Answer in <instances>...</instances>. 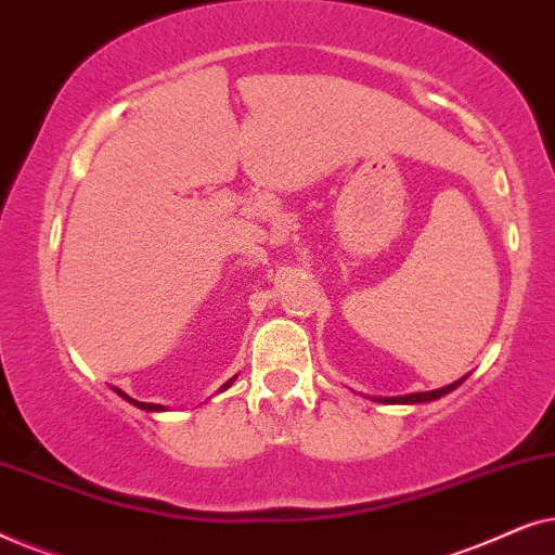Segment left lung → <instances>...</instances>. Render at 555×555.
<instances>
[{"instance_id":"left-lung-1","label":"left lung","mask_w":555,"mask_h":555,"mask_svg":"<svg viewBox=\"0 0 555 555\" xmlns=\"http://www.w3.org/2000/svg\"><path fill=\"white\" fill-rule=\"evenodd\" d=\"M462 384L454 382L450 386H442V389H435V391H422V393H406V397H393V399H376V401H389V404H420V401H435L439 397H444V393H450L452 389H457V386Z\"/></svg>"}]
</instances>
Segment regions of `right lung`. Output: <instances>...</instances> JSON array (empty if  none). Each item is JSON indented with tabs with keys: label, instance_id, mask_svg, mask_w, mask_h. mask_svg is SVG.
Instances as JSON below:
<instances>
[{
	"label": "right lung",
	"instance_id": "right-lung-1",
	"mask_svg": "<svg viewBox=\"0 0 555 555\" xmlns=\"http://www.w3.org/2000/svg\"><path fill=\"white\" fill-rule=\"evenodd\" d=\"M230 384H232V382H230ZM230 384H227V386H230ZM116 391H118V389H116ZM118 397H124L126 401H131L133 406L146 409V412H164V406H162V404H146V401H135V399H131V397H128V393H124V391H118Z\"/></svg>",
	"mask_w": 555,
	"mask_h": 555
}]
</instances>
